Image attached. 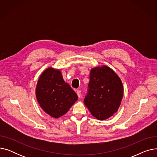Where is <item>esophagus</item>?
I'll list each match as a JSON object with an SVG mask.
<instances>
[{
    "instance_id": "obj_1",
    "label": "esophagus",
    "mask_w": 157,
    "mask_h": 157,
    "mask_svg": "<svg viewBox=\"0 0 157 157\" xmlns=\"http://www.w3.org/2000/svg\"><path fill=\"white\" fill-rule=\"evenodd\" d=\"M76 94H77V95H78V96L79 98H80V97H81V90H76Z\"/></svg>"
}]
</instances>
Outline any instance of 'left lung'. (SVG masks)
Masks as SVG:
<instances>
[{
  "mask_svg": "<svg viewBox=\"0 0 157 157\" xmlns=\"http://www.w3.org/2000/svg\"><path fill=\"white\" fill-rule=\"evenodd\" d=\"M84 104L92 116L104 120L116 113L123 95L122 82L117 74L105 65L90 71V82Z\"/></svg>",
  "mask_w": 157,
  "mask_h": 157,
  "instance_id": "8db88e82",
  "label": "left lung"
}]
</instances>
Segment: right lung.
<instances>
[{
  "label": "right lung",
  "instance_id": "1",
  "mask_svg": "<svg viewBox=\"0 0 157 157\" xmlns=\"http://www.w3.org/2000/svg\"><path fill=\"white\" fill-rule=\"evenodd\" d=\"M36 95L41 108L55 118L67 113L78 100L77 94L64 81L61 72L52 67L41 74Z\"/></svg>",
  "mask_w": 157,
  "mask_h": 157
}]
</instances>
